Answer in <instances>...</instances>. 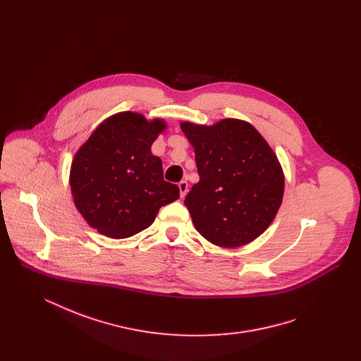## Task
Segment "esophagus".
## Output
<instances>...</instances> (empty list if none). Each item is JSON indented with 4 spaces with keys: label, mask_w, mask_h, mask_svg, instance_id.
Masks as SVG:
<instances>
[{
    "label": "esophagus",
    "mask_w": 361,
    "mask_h": 361,
    "mask_svg": "<svg viewBox=\"0 0 361 361\" xmlns=\"http://www.w3.org/2000/svg\"><path fill=\"white\" fill-rule=\"evenodd\" d=\"M178 188H180V196H181V197H185V195H187V192H188V183H187V181H181V183L178 184Z\"/></svg>",
    "instance_id": "esophagus-1"
}]
</instances>
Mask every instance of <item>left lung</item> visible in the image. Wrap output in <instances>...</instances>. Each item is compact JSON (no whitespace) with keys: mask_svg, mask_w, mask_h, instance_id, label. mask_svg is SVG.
Returning a JSON list of instances; mask_svg holds the SVG:
<instances>
[{"mask_svg":"<svg viewBox=\"0 0 361 361\" xmlns=\"http://www.w3.org/2000/svg\"><path fill=\"white\" fill-rule=\"evenodd\" d=\"M181 130L200 176L184 200L196 230L222 247L256 240L275 219L284 195L274 150L252 124L238 119L214 126L183 121Z\"/></svg>","mask_w":361,"mask_h":361,"instance_id":"8db88e82","label":"left lung"}]
</instances>
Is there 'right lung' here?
<instances>
[{
  "instance_id": "obj_1",
  "label": "right lung",
  "mask_w": 361,
  "mask_h": 361,
  "mask_svg": "<svg viewBox=\"0 0 361 361\" xmlns=\"http://www.w3.org/2000/svg\"><path fill=\"white\" fill-rule=\"evenodd\" d=\"M166 123L121 112L104 121L74 155L70 187L74 204L100 234L121 240L154 222L162 206L180 197L164 180L152 145Z\"/></svg>"
}]
</instances>
